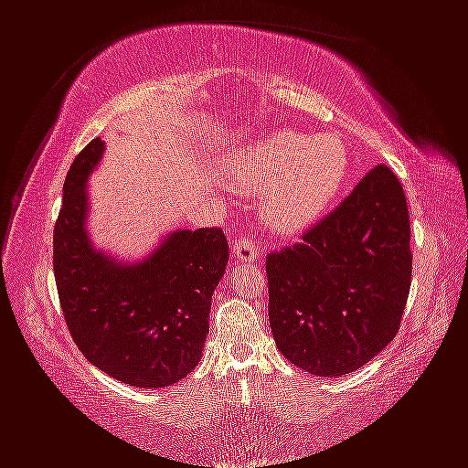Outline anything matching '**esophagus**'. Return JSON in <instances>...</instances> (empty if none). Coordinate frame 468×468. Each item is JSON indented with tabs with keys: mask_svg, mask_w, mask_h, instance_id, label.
Instances as JSON below:
<instances>
[{
	"mask_svg": "<svg viewBox=\"0 0 468 468\" xmlns=\"http://www.w3.org/2000/svg\"><path fill=\"white\" fill-rule=\"evenodd\" d=\"M233 256L241 262H252L261 256V246L252 239V237H239V239L233 241Z\"/></svg>",
	"mask_w": 468,
	"mask_h": 468,
	"instance_id": "obj_1",
	"label": "esophagus"
}]
</instances>
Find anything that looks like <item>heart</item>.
I'll use <instances>...</instances> for the list:
<instances>
[{"instance_id": "heart-1", "label": "heart", "mask_w": 468, "mask_h": 468, "mask_svg": "<svg viewBox=\"0 0 468 468\" xmlns=\"http://www.w3.org/2000/svg\"><path fill=\"white\" fill-rule=\"evenodd\" d=\"M231 183L263 193L262 216L277 231L292 233L322 216L343 189L351 155L338 132L303 134L279 130L229 157Z\"/></svg>"}]
</instances>
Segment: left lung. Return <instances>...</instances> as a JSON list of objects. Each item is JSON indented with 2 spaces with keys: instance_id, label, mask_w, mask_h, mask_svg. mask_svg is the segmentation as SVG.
<instances>
[{
  "instance_id": "left-lung-1",
  "label": "left lung",
  "mask_w": 468,
  "mask_h": 468,
  "mask_svg": "<svg viewBox=\"0 0 468 468\" xmlns=\"http://www.w3.org/2000/svg\"><path fill=\"white\" fill-rule=\"evenodd\" d=\"M269 324L292 364L315 376L366 366L399 330L412 283L399 178L369 170L301 241L267 256Z\"/></svg>"
}]
</instances>
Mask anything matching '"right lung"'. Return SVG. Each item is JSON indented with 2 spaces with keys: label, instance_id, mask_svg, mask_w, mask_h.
I'll return each mask as SVG.
<instances>
[{
  "label": "right lung",
  "instance_id": "add662e5",
  "mask_svg": "<svg viewBox=\"0 0 468 468\" xmlns=\"http://www.w3.org/2000/svg\"><path fill=\"white\" fill-rule=\"evenodd\" d=\"M104 143L83 149L62 186L54 227V279L69 332L90 364L130 387L162 388L197 366L214 288L225 275L222 229L174 231L155 252L122 264L86 231V180Z\"/></svg>",
  "mask_w": 468,
  "mask_h": 468
}]
</instances>
